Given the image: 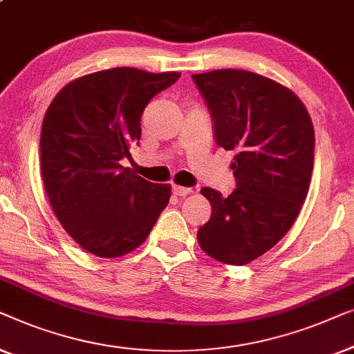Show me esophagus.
<instances>
[{"label": "esophagus", "mask_w": 354, "mask_h": 354, "mask_svg": "<svg viewBox=\"0 0 354 354\" xmlns=\"http://www.w3.org/2000/svg\"><path fill=\"white\" fill-rule=\"evenodd\" d=\"M173 192H175L176 196H181V197H184V196H187V194H191V192H192V189H191V187L176 186V184H173Z\"/></svg>", "instance_id": "obj_1"}]
</instances>
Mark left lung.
Listing matches in <instances>:
<instances>
[{"label":"left lung","mask_w":354,"mask_h":354,"mask_svg":"<svg viewBox=\"0 0 354 354\" xmlns=\"http://www.w3.org/2000/svg\"><path fill=\"white\" fill-rule=\"evenodd\" d=\"M213 118L220 147L236 151V189L223 197L202 194L212 216L197 231L202 250L226 265L242 266L286 236L310 189L315 128L290 89L247 71L223 68L192 75Z\"/></svg>","instance_id":"left-lung-1"}]
</instances>
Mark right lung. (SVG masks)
Returning <instances> with one entry per match:
<instances>
[{
    "label": "right lung",
    "mask_w": 354,
    "mask_h": 354,
    "mask_svg": "<svg viewBox=\"0 0 354 354\" xmlns=\"http://www.w3.org/2000/svg\"><path fill=\"white\" fill-rule=\"evenodd\" d=\"M179 77L133 67L89 73L64 86L44 113V189L62 227L93 255L133 252L168 205L170 184L149 183L120 160L141 138L149 101Z\"/></svg>",
    "instance_id": "right-lung-1"
}]
</instances>
